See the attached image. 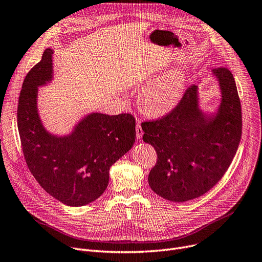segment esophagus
<instances>
[{
  "label": "esophagus",
  "mask_w": 262,
  "mask_h": 262,
  "mask_svg": "<svg viewBox=\"0 0 262 262\" xmlns=\"http://www.w3.org/2000/svg\"><path fill=\"white\" fill-rule=\"evenodd\" d=\"M143 135V130L141 128V124H140V121L138 120V123H137V126H136V137H137V139H141Z\"/></svg>",
  "instance_id": "esophagus-1"
}]
</instances>
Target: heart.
Listing matches in <instances>:
<instances>
[{
	"label": "heart",
	"instance_id": "heart-1",
	"mask_svg": "<svg viewBox=\"0 0 262 262\" xmlns=\"http://www.w3.org/2000/svg\"><path fill=\"white\" fill-rule=\"evenodd\" d=\"M186 88V75L181 68L158 76L141 90L139 104L150 116H163L172 111L181 101Z\"/></svg>",
	"mask_w": 262,
	"mask_h": 262
}]
</instances>
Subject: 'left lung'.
<instances>
[{
    "label": "left lung",
    "mask_w": 262,
    "mask_h": 262,
    "mask_svg": "<svg viewBox=\"0 0 262 262\" xmlns=\"http://www.w3.org/2000/svg\"><path fill=\"white\" fill-rule=\"evenodd\" d=\"M212 73L222 92L215 115L200 110L194 84L168 115L141 124L143 141L157 153L149 184L167 200L184 202L206 194L229 168L240 143L242 110L233 75L225 67Z\"/></svg>",
    "instance_id": "obj_1"
}]
</instances>
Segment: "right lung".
I'll use <instances>...</instances> for the list:
<instances>
[{
	"instance_id": "right-lung-1",
	"label": "right lung",
	"mask_w": 262,
	"mask_h": 262,
	"mask_svg": "<svg viewBox=\"0 0 262 262\" xmlns=\"http://www.w3.org/2000/svg\"><path fill=\"white\" fill-rule=\"evenodd\" d=\"M52 49L25 78L17 121L22 151L33 177L49 195L70 207H80L103 195L109 169L128 152L136 139V121L129 113H91L74 132L56 137L42 126L37 111L38 86L52 80Z\"/></svg>"
}]
</instances>
